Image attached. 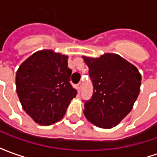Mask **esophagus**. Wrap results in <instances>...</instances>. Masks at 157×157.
Masks as SVG:
<instances>
[{
	"instance_id": "1",
	"label": "esophagus",
	"mask_w": 157,
	"mask_h": 157,
	"mask_svg": "<svg viewBox=\"0 0 157 157\" xmlns=\"http://www.w3.org/2000/svg\"><path fill=\"white\" fill-rule=\"evenodd\" d=\"M82 82H79L77 84V90H78V94H80L81 92V90H82Z\"/></svg>"
}]
</instances>
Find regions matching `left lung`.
<instances>
[{"label": "left lung", "mask_w": 157, "mask_h": 157, "mask_svg": "<svg viewBox=\"0 0 157 157\" xmlns=\"http://www.w3.org/2000/svg\"><path fill=\"white\" fill-rule=\"evenodd\" d=\"M83 59L93 86L92 98L84 102V114L99 128H113L131 111L140 93L141 75L118 55Z\"/></svg>", "instance_id": "1"}]
</instances>
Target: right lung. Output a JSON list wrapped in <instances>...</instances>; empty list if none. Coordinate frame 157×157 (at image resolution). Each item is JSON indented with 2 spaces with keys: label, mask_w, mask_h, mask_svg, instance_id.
Segmentation results:
<instances>
[{
  "label": "right lung",
  "mask_w": 157,
  "mask_h": 157,
  "mask_svg": "<svg viewBox=\"0 0 157 157\" xmlns=\"http://www.w3.org/2000/svg\"><path fill=\"white\" fill-rule=\"evenodd\" d=\"M67 59L52 50H41L27 59L17 71V92L22 109L39 124L59 121L76 96L70 82Z\"/></svg>",
  "instance_id": "1"
}]
</instances>
